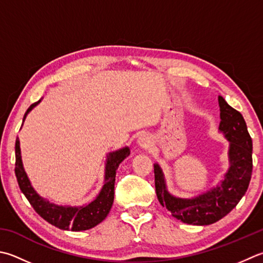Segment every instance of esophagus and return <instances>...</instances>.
<instances>
[{
	"label": "esophagus",
	"instance_id": "esophagus-1",
	"mask_svg": "<svg viewBox=\"0 0 263 263\" xmlns=\"http://www.w3.org/2000/svg\"><path fill=\"white\" fill-rule=\"evenodd\" d=\"M138 145H139V147L142 148V149H148L152 145L151 137L146 135V133H145V135H141L138 139Z\"/></svg>",
	"mask_w": 263,
	"mask_h": 263
}]
</instances>
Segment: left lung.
Instances as JSON below:
<instances>
[{
	"label": "left lung",
	"mask_w": 263,
	"mask_h": 263,
	"mask_svg": "<svg viewBox=\"0 0 263 263\" xmlns=\"http://www.w3.org/2000/svg\"><path fill=\"white\" fill-rule=\"evenodd\" d=\"M219 130L229 141L228 172L215 188L194 198H178L166 189L165 179L158 164H154L155 188L159 203L166 208L174 218L184 223L206 226L226 217L236 208L249 188L253 168L252 139L244 117L219 96Z\"/></svg>",
	"instance_id": "1"
}]
</instances>
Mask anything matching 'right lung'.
I'll return each instance as SVG.
<instances>
[{"mask_svg":"<svg viewBox=\"0 0 263 263\" xmlns=\"http://www.w3.org/2000/svg\"><path fill=\"white\" fill-rule=\"evenodd\" d=\"M34 102L30 105L24 116L25 121L26 116L33 108L39 104ZM15 167L14 173L17 177V181L19 188L23 194L28 199L30 205L34 208L36 213L40 214L45 221H48L54 227L63 230H71V231H81L87 230L96 227L109 213L111 209L112 202H114V186H115V177L116 171L120 164L130 155V149L128 147L122 148L120 151L112 152L107 156L106 161V170H105V183L101 192L98 195L95 200L83 206H63V205H55L50 203L49 200L41 197L35 192L32 184L29 182V179L26 174L22 154H20V142L17 138L15 140Z\"/></svg>","mask_w":263,"mask_h":263,"instance_id":"right-lung-1","label":"right lung"}]
</instances>
